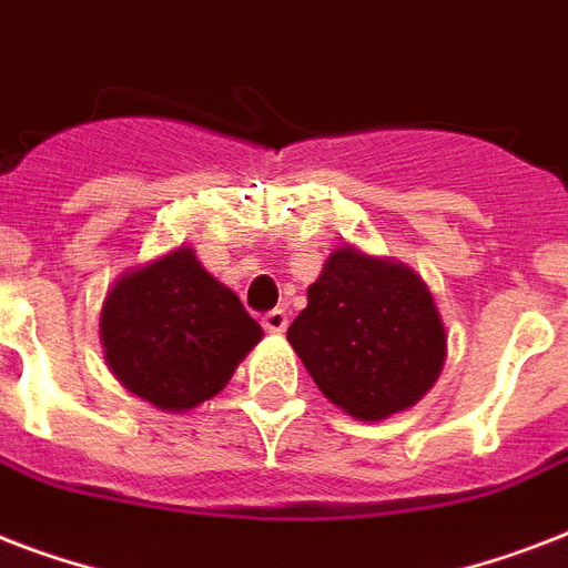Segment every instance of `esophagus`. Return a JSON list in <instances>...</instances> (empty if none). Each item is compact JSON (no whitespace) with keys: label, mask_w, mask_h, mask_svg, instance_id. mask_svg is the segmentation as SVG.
<instances>
[{"label":"esophagus","mask_w":568,"mask_h":568,"mask_svg":"<svg viewBox=\"0 0 568 568\" xmlns=\"http://www.w3.org/2000/svg\"><path fill=\"white\" fill-rule=\"evenodd\" d=\"M262 327H265L267 333H274V336H283L285 327H288V315H285L283 310L267 312L265 318H262Z\"/></svg>","instance_id":"1"}]
</instances>
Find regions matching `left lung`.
<instances>
[{
	"mask_svg": "<svg viewBox=\"0 0 568 568\" xmlns=\"http://www.w3.org/2000/svg\"><path fill=\"white\" fill-rule=\"evenodd\" d=\"M288 342L327 400L359 422L413 409L439 379L448 336L413 267L336 247L306 292Z\"/></svg>",
	"mask_w": 568,
	"mask_h": 568,
	"instance_id": "left-lung-1",
	"label": "left lung"
}]
</instances>
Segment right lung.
<instances>
[{
    "instance_id": "1",
    "label": "right lung",
    "mask_w": 568,
    "mask_h": 568,
    "mask_svg": "<svg viewBox=\"0 0 568 568\" xmlns=\"http://www.w3.org/2000/svg\"><path fill=\"white\" fill-rule=\"evenodd\" d=\"M258 338L262 327L239 294L189 244L120 274L102 301L100 342L111 374L162 413L212 400Z\"/></svg>"
}]
</instances>
